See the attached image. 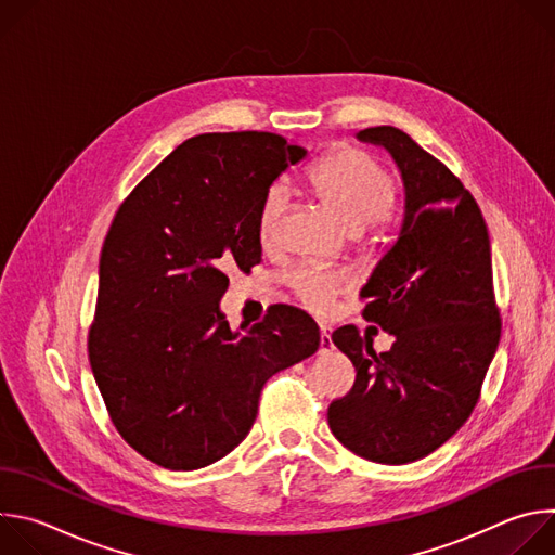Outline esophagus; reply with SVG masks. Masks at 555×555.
I'll return each mask as SVG.
<instances>
[{"instance_id":"34e87169","label":"esophagus","mask_w":555,"mask_h":555,"mask_svg":"<svg viewBox=\"0 0 555 555\" xmlns=\"http://www.w3.org/2000/svg\"><path fill=\"white\" fill-rule=\"evenodd\" d=\"M334 349V343H332V336H330V327L321 325V353H327Z\"/></svg>"}]
</instances>
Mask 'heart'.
Wrapping results in <instances>:
<instances>
[{"instance_id":"1","label":"heart","mask_w":555,"mask_h":555,"mask_svg":"<svg viewBox=\"0 0 555 555\" xmlns=\"http://www.w3.org/2000/svg\"><path fill=\"white\" fill-rule=\"evenodd\" d=\"M313 191L340 219L349 232H360L382 219L395 202V182L375 157L358 146H343L327 153L309 173ZM287 186L274 182L259 204V240L270 244L287 208ZM285 283L311 311L323 313L345 292L347 279L313 266H298L287 272Z\"/></svg>"}]
</instances>
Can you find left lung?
<instances>
[{"label": "left lung", "instance_id": "left-lung-1", "mask_svg": "<svg viewBox=\"0 0 555 555\" xmlns=\"http://www.w3.org/2000/svg\"><path fill=\"white\" fill-rule=\"evenodd\" d=\"M356 138L384 146L404 182L398 242L360 289L364 319L395 343L375 353L353 325L332 334L356 366V384L327 420L358 456L402 465L443 446L479 402L501 340L492 248L469 191L409 133L369 127Z\"/></svg>", "mask_w": 555, "mask_h": 555}]
</instances>
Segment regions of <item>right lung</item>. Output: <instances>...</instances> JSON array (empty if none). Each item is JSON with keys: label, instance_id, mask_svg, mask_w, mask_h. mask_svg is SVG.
Listing matches in <instances>:
<instances>
[{"label": "right lung", "instance_id": "obj_1", "mask_svg": "<svg viewBox=\"0 0 555 555\" xmlns=\"http://www.w3.org/2000/svg\"><path fill=\"white\" fill-rule=\"evenodd\" d=\"M305 153L268 131L189 138L109 225L90 364L116 430L157 465L186 472L225 456L250 433L263 384L321 347L296 307L276 305L244 334L219 309L223 270L261 261L266 189Z\"/></svg>", "mask_w": 555, "mask_h": 555}]
</instances>
